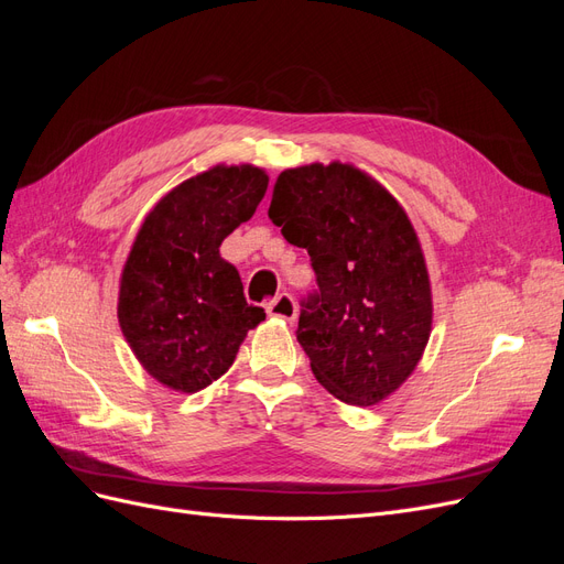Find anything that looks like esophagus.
<instances>
[{
	"label": "esophagus",
	"mask_w": 564,
	"mask_h": 564,
	"mask_svg": "<svg viewBox=\"0 0 564 564\" xmlns=\"http://www.w3.org/2000/svg\"><path fill=\"white\" fill-rule=\"evenodd\" d=\"M265 313H268L270 317L292 322V319L296 317V303H294V299L289 296V294H280L278 299H272V301L265 305Z\"/></svg>",
	"instance_id": "esophagus-1"
}]
</instances>
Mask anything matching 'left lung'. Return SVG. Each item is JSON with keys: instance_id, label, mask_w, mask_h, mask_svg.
Wrapping results in <instances>:
<instances>
[{"instance_id": "obj_1", "label": "left lung", "mask_w": 564, "mask_h": 564, "mask_svg": "<svg viewBox=\"0 0 564 564\" xmlns=\"http://www.w3.org/2000/svg\"><path fill=\"white\" fill-rule=\"evenodd\" d=\"M268 216L317 275L296 332L315 379L346 404L383 402L433 329L429 268L402 204L355 164L313 162L284 169Z\"/></svg>"}]
</instances>
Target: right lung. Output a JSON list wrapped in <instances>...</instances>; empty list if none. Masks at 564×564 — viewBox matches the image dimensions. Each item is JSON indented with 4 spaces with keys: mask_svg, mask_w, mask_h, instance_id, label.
I'll return each instance as SVG.
<instances>
[{
    "mask_svg": "<svg viewBox=\"0 0 564 564\" xmlns=\"http://www.w3.org/2000/svg\"><path fill=\"white\" fill-rule=\"evenodd\" d=\"M268 181L261 166L216 164L169 191L135 232L119 278L117 319L135 360L162 386L207 388L265 319L218 249L253 216Z\"/></svg>",
    "mask_w": 564,
    "mask_h": 564,
    "instance_id": "right-lung-1",
    "label": "right lung"
}]
</instances>
